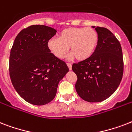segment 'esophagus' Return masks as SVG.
<instances>
[{
    "label": "esophagus",
    "instance_id": "1",
    "mask_svg": "<svg viewBox=\"0 0 132 132\" xmlns=\"http://www.w3.org/2000/svg\"><path fill=\"white\" fill-rule=\"evenodd\" d=\"M67 66H68V68L71 70L72 69V64H70V63H67Z\"/></svg>",
    "mask_w": 132,
    "mask_h": 132
}]
</instances>
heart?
Masks as SVG:
<instances>
[{
    "label": "heart",
    "mask_w": 132,
    "mask_h": 132,
    "mask_svg": "<svg viewBox=\"0 0 132 132\" xmlns=\"http://www.w3.org/2000/svg\"><path fill=\"white\" fill-rule=\"evenodd\" d=\"M98 44V35L92 28L70 27L65 29L59 38H51L48 42L50 51L57 58L62 59L70 48V57L84 61L90 57Z\"/></svg>",
    "instance_id": "b5f03b06"
}]
</instances>
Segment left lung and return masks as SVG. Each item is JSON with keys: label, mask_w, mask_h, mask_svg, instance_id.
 Masks as SVG:
<instances>
[{"label": "left lung", "mask_w": 132, "mask_h": 132, "mask_svg": "<svg viewBox=\"0 0 132 132\" xmlns=\"http://www.w3.org/2000/svg\"><path fill=\"white\" fill-rule=\"evenodd\" d=\"M95 30L98 44L93 54L72 66L77 77V92L88 102H101L110 97L121 83L124 68L122 48L117 38L106 28L96 27Z\"/></svg>", "instance_id": "left-lung-1"}]
</instances>
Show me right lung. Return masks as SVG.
Returning <instances> with one entry per match:
<instances>
[{
  "label": "right lung",
  "instance_id": "right-lung-1",
  "mask_svg": "<svg viewBox=\"0 0 132 132\" xmlns=\"http://www.w3.org/2000/svg\"><path fill=\"white\" fill-rule=\"evenodd\" d=\"M56 31L31 25L18 34L9 56V76L20 96L29 103L43 105L56 95L60 81L68 72L66 62L51 53L48 42Z\"/></svg>",
  "mask_w": 132,
  "mask_h": 132
}]
</instances>
